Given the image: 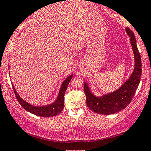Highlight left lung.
I'll return each mask as SVG.
<instances>
[{"label": "left lung", "mask_w": 151, "mask_h": 151, "mask_svg": "<svg viewBox=\"0 0 151 151\" xmlns=\"http://www.w3.org/2000/svg\"><path fill=\"white\" fill-rule=\"evenodd\" d=\"M126 30L131 37V46L135 56V68L131 77L120 89L101 97L93 96L86 83L84 82V84L86 105L89 109L97 114L109 115L125 109L131 103L140 83L142 72L141 55L137 47L136 38L132 30L128 27H126Z\"/></svg>", "instance_id": "obj_1"}]
</instances>
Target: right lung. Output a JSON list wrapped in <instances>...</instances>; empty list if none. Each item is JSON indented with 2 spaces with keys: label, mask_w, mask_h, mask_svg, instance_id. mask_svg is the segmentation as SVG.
<instances>
[{
  "label": "right lung",
  "mask_w": 151,
  "mask_h": 151,
  "mask_svg": "<svg viewBox=\"0 0 151 151\" xmlns=\"http://www.w3.org/2000/svg\"><path fill=\"white\" fill-rule=\"evenodd\" d=\"M72 76H69L67 79L62 83L61 88H60V92L58 96V99L54 103L51 104L43 106H34L30 105V104L27 103L25 101L22 100L20 96L18 94L17 91H15L14 86H13V91L15 95L17 100H18L19 104L25 109L26 111L30 112V113L35 114V115L38 116H42V117H50V116H55L58 115L62 111V109H64V99H65V93L67 90V86H68L69 83L72 79Z\"/></svg>",
  "instance_id": "1"
}]
</instances>
